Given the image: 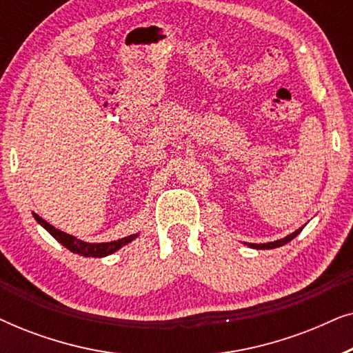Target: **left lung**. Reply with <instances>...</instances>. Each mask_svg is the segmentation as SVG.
I'll use <instances>...</instances> for the list:
<instances>
[{
    "label": "left lung",
    "instance_id": "obj_1",
    "mask_svg": "<svg viewBox=\"0 0 353 353\" xmlns=\"http://www.w3.org/2000/svg\"><path fill=\"white\" fill-rule=\"evenodd\" d=\"M302 230H303V226H301V228L294 231V233L288 234L286 238L278 239V241H272V243H265V244H252V243H245V245H249V248H252V249H276V248H281V245H284V244H288L289 241H292L294 238H296V236H297L299 233H301Z\"/></svg>",
    "mask_w": 353,
    "mask_h": 353
}]
</instances>
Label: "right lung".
Listing matches in <instances>:
<instances>
[{"mask_svg":"<svg viewBox=\"0 0 353 353\" xmlns=\"http://www.w3.org/2000/svg\"><path fill=\"white\" fill-rule=\"evenodd\" d=\"M33 216H35V220L38 221V223H40L43 228H45L48 233L52 236V238H54L56 241H59L64 248H67L70 252H74V254L83 255V257H108V255L117 252L119 249H122L123 245L132 243L133 239H137L139 236L138 233L130 234V236H127V238L110 241V243H98V244L85 243V241L77 239L75 236L67 234V233H64V231L54 228V226L48 223L46 220H43L41 216H38L37 214H33Z\"/></svg>","mask_w":353,"mask_h":353,"instance_id":"1","label":"right lung"}]
</instances>
